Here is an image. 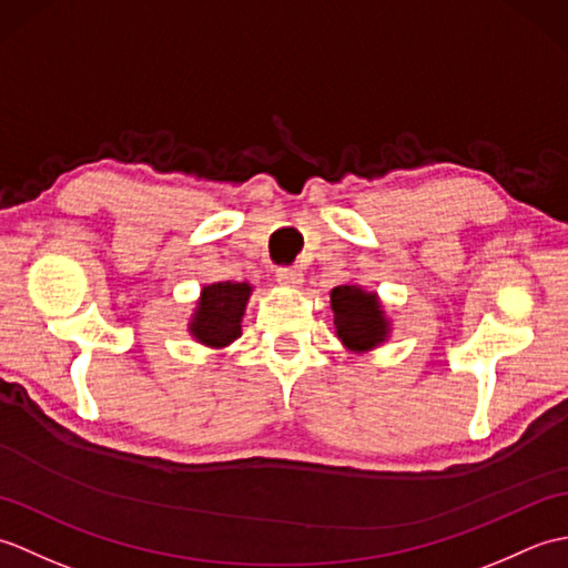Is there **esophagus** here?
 Listing matches in <instances>:
<instances>
[{"label": "esophagus", "instance_id": "1", "mask_svg": "<svg viewBox=\"0 0 568 568\" xmlns=\"http://www.w3.org/2000/svg\"><path fill=\"white\" fill-rule=\"evenodd\" d=\"M277 283L285 285V287H300L303 285V271L297 268V265H283V268L275 271Z\"/></svg>", "mask_w": 568, "mask_h": 568}]
</instances>
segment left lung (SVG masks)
<instances>
[{"label":"left lung","instance_id":"1","mask_svg":"<svg viewBox=\"0 0 568 568\" xmlns=\"http://www.w3.org/2000/svg\"><path fill=\"white\" fill-rule=\"evenodd\" d=\"M329 303L334 310L336 336L348 352L364 354L388 339L390 322L385 317L376 293H366L361 285H336Z\"/></svg>","mask_w":568,"mask_h":568}]
</instances>
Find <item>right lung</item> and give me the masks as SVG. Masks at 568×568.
<instances>
[{
    "instance_id": "add662e5",
    "label": "right lung",
    "mask_w": 568,
    "mask_h": 568,
    "mask_svg": "<svg viewBox=\"0 0 568 568\" xmlns=\"http://www.w3.org/2000/svg\"><path fill=\"white\" fill-rule=\"evenodd\" d=\"M251 283H212L204 285L197 307L192 312L190 334L204 346L224 348L241 336V317L251 297Z\"/></svg>"
}]
</instances>
